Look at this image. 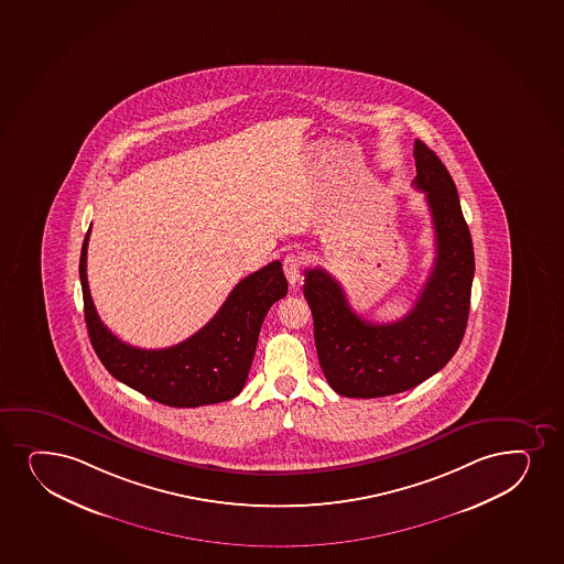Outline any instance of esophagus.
<instances>
[{"label": "esophagus", "instance_id": "1", "mask_svg": "<svg viewBox=\"0 0 564 564\" xmlns=\"http://www.w3.org/2000/svg\"><path fill=\"white\" fill-rule=\"evenodd\" d=\"M302 268H304V259H302L300 254H289V257L283 260V270H285L286 279H289V283H291L292 286L299 283Z\"/></svg>", "mask_w": 564, "mask_h": 564}]
</instances>
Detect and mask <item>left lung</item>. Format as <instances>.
Wrapping results in <instances>:
<instances>
[{
  "label": "left lung",
  "mask_w": 564,
  "mask_h": 564,
  "mask_svg": "<svg viewBox=\"0 0 564 564\" xmlns=\"http://www.w3.org/2000/svg\"><path fill=\"white\" fill-rule=\"evenodd\" d=\"M413 156V186L424 193L436 236V260L415 307L397 323H368L330 273L305 272L318 365L341 397H391L417 387L449 362L466 330L476 262L457 186L423 141H415Z\"/></svg>",
  "instance_id": "left-lung-1"
}]
</instances>
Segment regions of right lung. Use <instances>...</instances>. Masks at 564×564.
I'll return each mask as SVG.
<instances>
[{"instance_id":"1","label":"right lung","mask_w":564,"mask_h":564,"mask_svg":"<svg viewBox=\"0 0 564 564\" xmlns=\"http://www.w3.org/2000/svg\"><path fill=\"white\" fill-rule=\"evenodd\" d=\"M88 228L79 278L85 321L94 351L107 371L160 404L198 408L238 397L251 370L265 313L286 296L283 265L273 260L241 279L215 317L194 336L166 349H140L120 341L94 307L87 279Z\"/></svg>"}]
</instances>
